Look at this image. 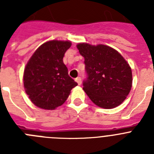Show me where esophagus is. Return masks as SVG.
<instances>
[{"mask_svg":"<svg viewBox=\"0 0 154 154\" xmlns=\"http://www.w3.org/2000/svg\"><path fill=\"white\" fill-rule=\"evenodd\" d=\"M75 82L78 83V85H81V78H80V77H77V78L75 79Z\"/></svg>","mask_w":154,"mask_h":154,"instance_id":"esophagus-1","label":"esophagus"}]
</instances>
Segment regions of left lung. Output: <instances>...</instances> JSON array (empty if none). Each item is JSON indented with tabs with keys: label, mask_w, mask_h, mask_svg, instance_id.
<instances>
[{
	"label": "left lung",
	"mask_w": 154,
	"mask_h": 154,
	"mask_svg": "<svg viewBox=\"0 0 154 154\" xmlns=\"http://www.w3.org/2000/svg\"><path fill=\"white\" fill-rule=\"evenodd\" d=\"M77 48L85 58L88 78L83 82V90L87 96L101 108L119 106L131 90L130 65L120 53L105 45L79 43Z\"/></svg>",
	"instance_id": "obj_1"
}]
</instances>
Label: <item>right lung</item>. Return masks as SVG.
Instances as JSON below:
<instances>
[{
  "mask_svg": "<svg viewBox=\"0 0 154 154\" xmlns=\"http://www.w3.org/2000/svg\"><path fill=\"white\" fill-rule=\"evenodd\" d=\"M70 41L52 40L37 48L24 68V87L31 103L38 108L52 110L66 101L78 85L71 78L63 62Z\"/></svg>",
  "mask_w": 154,
  "mask_h": 154,
  "instance_id": "1",
  "label": "right lung"
}]
</instances>
